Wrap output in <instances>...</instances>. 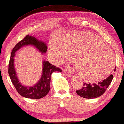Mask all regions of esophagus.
I'll list each match as a JSON object with an SVG mask.
<instances>
[{"mask_svg": "<svg viewBox=\"0 0 124 124\" xmlns=\"http://www.w3.org/2000/svg\"><path fill=\"white\" fill-rule=\"evenodd\" d=\"M64 75L68 76V77H71V76H72V74L70 73H68V72L67 71H64Z\"/></svg>", "mask_w": 124, "mask_h": 124, "instance_id": "obj_1", "label": "esophagus"}]
</instances>
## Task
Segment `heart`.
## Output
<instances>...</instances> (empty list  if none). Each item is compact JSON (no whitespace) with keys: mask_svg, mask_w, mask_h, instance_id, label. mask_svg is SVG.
Instances as JSON below:
<instances>
[{"mask_svg":"<svg viewBox=\"0 0 124 124\" xmlns=\"http://www.w3.org/2000/svg\"><path fill=\"white\" fill-rule=\"evenodd\" d=\"M75 54L74 62L85 79L96 81L106 76L113 66L111 50L98 36L85 31H75L64 38L61 35L50 40L49 55L60 64Z\"/></svg>","mask_w":124,"mask_h":124,"instance_id":"heart-1","label":"heart"}]
</instances>
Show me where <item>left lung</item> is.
<instances>
[{
    "label": "left lung",
    "instance_id": "8db88e82",
    "mask_svg": "<svg viewBox=\"0 0 124 124\" xmlns=\"http://www.w3.org/2000/svg\"><path fill=\"white\" fill-rule=\"evenodd\" d=\"M116 67L114 71H116ZM113 78V75L111 74L105 79L97 84H91V83H84L82 88L76 91V93L81 97L86 99H94L99 97L105 93L106 90L108 87Z\"/></svg>",
    "mask_w": 124,
    "mask_h": 124
}]
</instances>
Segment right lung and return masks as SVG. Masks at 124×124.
<instances>
[{
  "label": "right lung",
  "instance_id": "right-lung-1",
  "mask_svg": "<svg viewBox=\"0 0 124 124\" xmlns=\"http://www.w3.org/2000/svg\"><path fill=\"white\" fill-rule=\"evenodd\" d=\"M28 46H34L42 54H46L48 49L46 44L43 41L37 39L33 36L29 35L26 36L12 49L8 64V74L11 82L20 95L26 98L39 99L44 97L50 91L51 75L52 73L54 71L61 72L62 70L53 66L48 61H43L42 76L39 81L32 86L27 87L22 85L19 82L15 68V57L16 51L22 47Z\"/></svg>",
  "mask_w": 124,
  "mask_h": 124
}]
</instances>
